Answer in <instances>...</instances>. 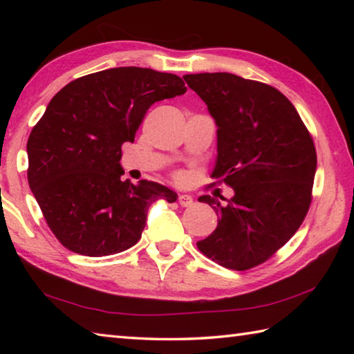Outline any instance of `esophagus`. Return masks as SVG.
Wrapping results in <instances>:
<instances>
[{"instance_id": "1", "label": "esophagus", "mask_w": 354, "mask_h": 354, "mask_svg": "<svg viewBox=\"0 0 354 354\" xmlns=\"http://www.w3.org/2000/svg\"><path fill=\"white\" fill-rule=\"evenodd\" d=\"M178 203L184 207H189V206L194 205V196L187 195V194H183V195L178 196Z\"/></svg>"}]
</instances>
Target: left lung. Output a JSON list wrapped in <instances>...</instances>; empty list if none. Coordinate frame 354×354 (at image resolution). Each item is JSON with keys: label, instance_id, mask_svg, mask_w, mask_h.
I'll return each instance as SVG.
<instances>
[{"label": "left lung", "instance_id": "8db88e82", "mask_svg": "<svg viewBox=\"0 0 354 354\" xmlns=\"http://www.w3.org/2000/svg\"><path fill=\"white\" fill-rule=\"evenodd\" d=\"M183 77L217 124L212 178L234 190L226 206L200 196L220 218L196 247L220 266L248 270L277 253L306 217L317 170L313 137L272 86L232 73Z\"/></svg>", "mask_w": 354, "mask_h": 354}]
</instances>
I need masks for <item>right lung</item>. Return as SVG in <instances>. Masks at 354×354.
Here are the masks:
<instances>
[{
    "label": "right lung",
    "mask_w": 354,
    "mask_h": 354,
    "mask_svg": "<svg viewBox=\"0 0 354 354\" xmlns=\"http://www.w3.org/2000/svg\"><path fill=\"white\" fill-rule=\"evenodd\" d=\"M181 77L118 67L77 77L59 91L28 139V183L65 248L109 256L133 247L158 200L175 192L122 181V145L134 142L149 106L185 93Z\"/></svg>",
    "instance_id": "1"
}]
</instances>
